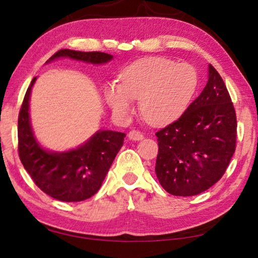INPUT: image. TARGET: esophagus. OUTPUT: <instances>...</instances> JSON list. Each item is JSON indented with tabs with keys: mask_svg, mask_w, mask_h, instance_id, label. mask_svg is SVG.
Segmentation results:
<instances>
[{
	"mask_svg": "<svg viewBox=\"0 0 258 258\" xmlns=\"http://www.w3.org/2000/svg\"><path fill=\"white\" fill-rule=\"evenodd\" d=\"M128 137H129V140H132V141H141L144 136L142 133L137 132V130H132V132L128 134Z\"/></svg>",
	"mask_w": 258,
	"mask_h": 258,
	"instance_id": "1",
	"label": "esophagus"
}]
</instances>
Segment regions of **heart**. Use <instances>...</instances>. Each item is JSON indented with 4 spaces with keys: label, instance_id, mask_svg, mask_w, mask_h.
I'll return each mask as SVG.
<instances>
[{
    "label": "heart",
    "instance_id": "heart-1",
    "mask_svg": "<svg viewBox=\"0 0 258 258\" xmlns=\"http://www.w3.org/2000/svg\"><path fill=\"white\" fill-rule=\"evenodd\" d=\"M200 76L190 63H176L162 56L136 59L121 73V82L105 84L104 100L115 115L128 118L140 100L143 117L155 125L176 121L195 96Z\"/></svg>",
    "mask_w": 258,
    "mask_h": 258
}]
</instances>
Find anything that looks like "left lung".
<instances>
[{"label":"left lung","instance_id":"8db88e82","mask_svg":"<svg viewBox=\"0 0 258 258\" xmlns=\"http://www.w3.org/2000/svg\"><path fill=\"white\" fill-rule=\"evenodd\" d=\"M236 114L227 87L213 66L200 96L177 121L156 133L155 172L165 191L194 196L221 179L236 148Z\"/></svg>","mask_w":258,"mask_h":258}]
</instances>
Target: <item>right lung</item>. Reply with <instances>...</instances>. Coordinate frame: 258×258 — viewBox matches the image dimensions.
Listing matches in <instances>:
<instances>
[{
    "mask_svg": "<svg viewBox=\"0 0 258 258\" xmlns=\"http://www.w3.org/2000/svg\"><path fill=\"white\" fill-rule=\"evenodd\" d=\"M69 58L89 64H105L114 56L100 51L62 49L48 59ZM37 77H34L19 115V155L23 167L38 188L62 202H80L90 199L101 188L109 168L123 146L125 134L97 130L86 142L64 151L49 150L38 142L30 119V95Z\"/></svg>",
    "mask_w": 258,
    "mask_h": 258,
    "instance_id": "obj_1",
    "label": "right lung"
}]
</instances>
